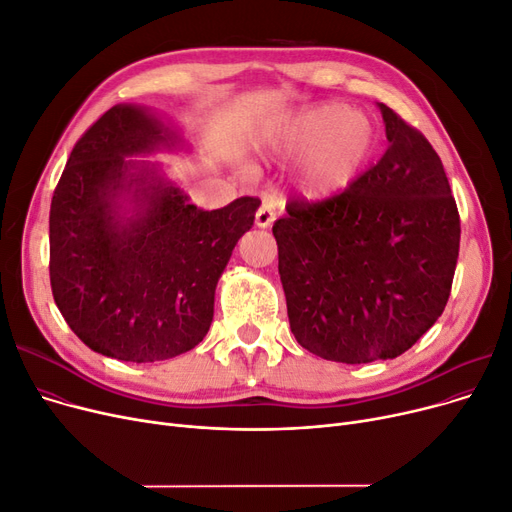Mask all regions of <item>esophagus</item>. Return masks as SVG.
Wrapping results in <instances>:
<instances>
[{
	"label": "esophagus",
	"mask_w": 512,
	"mask_h": 512,
	"mask_svg": "<svg viewBox=\"0 0 512 512\" xmlns=\"http://www.w3.org/2000/svg\"><path fill=\"white\" fill-rule=\"evenodd\" d=\"M275 216H277L275 200L269 198V196H264V200H262V204H260V208L256 212V227H260V229L271 227L273 221H275Z\"/></svg>",
	"instance_id": "obj_1"
}]
</instances>
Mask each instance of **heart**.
I'll list each match as a JSON object with an SVG mask.
<instances>
[{
    "label": "heart",
    "mask_w": 512,
    "mask_h": 512,
    "mask_svg": "<svg viewBox=\"0 0 512 512\" xmlns=\"http://www.w3.org/2000/svg\"><path fill=\"white\" fill-rule=\"evenodd\" d=\"M269 145L283 156L306 154L302 189L312 200H327L364 173L377 152L379 133L350 106L321 104L283 118L269 131Z\"/></svg>",
    "instance_id": "heart-1"
}]
</instances>
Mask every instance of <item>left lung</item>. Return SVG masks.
<instances>
[{"mask_svg": "<svg viewBox=\"0 0 512 512\" xmlns=\"http://www.w3.org/2000/svg\"><path fill=\"white\" fill-rule=\"evenodd\" d=\"M389 148L352 187L273 225L291 333L325 360L404 354L450 298L460 216L440 156L379 104Z\"/></svg>", "mask_w": 512, "mask_h": 512, "instance_id": "8db88e82", "label": "left lung"}]
</instances>
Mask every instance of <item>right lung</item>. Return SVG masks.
<instances>
[{
	"label": "right lung",
	"instance_id": "add662e5",
	"mask_svg": "<svg viewBox=\"0 0 512 512\" xmlns=\"http://www.w3.org/2000/svg\"><path fill=\"white\" fill-rule=\"evenodd\" d=\"M175 129L150 110L110 108L70 152L50 210V281L68 327L93 352L156 362L196 348L214 291L258 198L202 210L156 162Z\"/></svg>",
	"mask_w": 512,
	"mask_h": 512
}]
</instances>
